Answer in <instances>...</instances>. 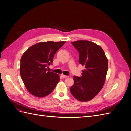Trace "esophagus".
Returning a JSON list of instances; mask_svg holds the SVG:
<instances>
[{
	"instance_id": "1",
	"label": "esophagus",
	"mask_w": 131,
	"mask_h": 131,
	"mask_svg": "<svg viewBox=\"0 0 131 131\" xmlns=\"http://www.w3.org/2000/svg\"><path fill=\"white\" fill-rule=\"evenodd\" d=\"M61 77H62V78H68V76H67V75H63V74H62V75H61Z\"/></svg>"
}]
</instances>
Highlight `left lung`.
Instances as JSON below:
<instances>
[{"label":"left lung","instance_id":"left-lung-1","mask_svg":"<svg viewBox=\"0 0 131 131\" xmlns=\"http://www.w3.org/2000/svg\"><path fill=\"white\" fill-rule=\"evenodd\" d=\"M72 43L79 52V63L85 69L81 77H73L70 92L78 100L87 102L96 97L104 85L108 59L102 47L93 42L80 40Z\"/></svg>","mask_w":131,"mask_h":131}]
</instances>
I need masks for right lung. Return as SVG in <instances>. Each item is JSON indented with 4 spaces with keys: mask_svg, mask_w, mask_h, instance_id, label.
<instances>
[{
    "mask_svg": "<svg viewBox=\"0 0 131 131\" xmlns=\"http://www.w3.org/2000/svg\"><path fill=\"white\" fill-rule=\"evenodd\" d=\"M65 41L38 42L29 47L21 59V77L27 90L33 96L42 98L52 92L59 76L47 68L53 62L54 55Z\"/></svg>",
    "mask_w": 131,
    "mask_h": 131,
    "instance_id": "add662e5",
    "label": "right lung"
}]
</instances>
